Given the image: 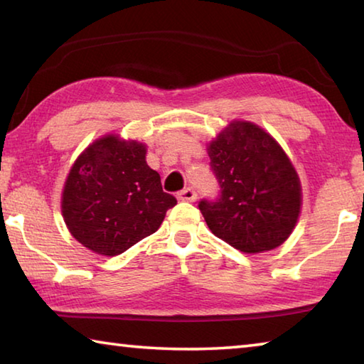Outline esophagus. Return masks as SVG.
<instances>
[{
  "instance_id": "1",
  "label": "esophagus",
  "mask_w": 364,
  "mask_h": 364,
  "mask_svg": "<svg viewBox=\"0 0 364 364\" xmlns=\"http://www.w3.org/2000/svg\"><path fill=\"white\" fill-rule=\"evenodd\" d=\"M178 199L184 200V202H194L197 199V193L194 188H186L180 191V194H178Z\"/></svg>"
}]
</instances>
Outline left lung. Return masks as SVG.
<instances>
[{"label": "left lung", "instance_id": "8db88e82", "mask_svg": "<svg viewBox=\"0 0 364 364\" xmlns=\"http://www.w3.org/2000/svg\"><path fill=\"white\" fill-rule=\"evenodd\" d=\"M208 156L220 194L199 210L211 232L243 253L282 245L299 216L301 184L279 143L237 121L210 143Z\"/></svg>", "mask_w": 364, "mask_h": 364}]
</instances>
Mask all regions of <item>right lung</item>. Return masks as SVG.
<instances>
[{"instance_id": "obj_1", "label": "right lung", "mask_w": 364, "mask_h": 364, "mask_svg": "<svg viewBox=\"0 0 364 364\" xmlns=\"http://www.w3.org/2000/svg\"><path fill=\"white\" fill-rule=\"evenodd\" d=\"M176 199L146 164V146L103 136L77 157L62 197L71 235L103 256L124 253L154 234Z\"/></svg>"}]
</instances>
